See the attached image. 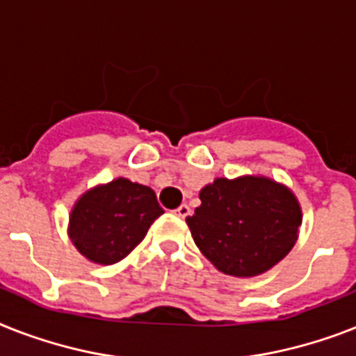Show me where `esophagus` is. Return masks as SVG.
I'll list each match as a JSON object with an SVG mask.
<instances>
[{"label": "esophagus", "instance_id": "1", "mask_svg": "<svg viewBox=\"0 0 356 356\" xmlns=\"http://www.w3.org/2000/svg\"><path fill=\"white\" fill-rule=\"evenodd\" d=\"M173 212H175V216H177V218H186L188 213H190V207H188V204H181V207L175 208Z\"/></svg>", "mask_w": 356, "mask_h": 356}]
</instances>
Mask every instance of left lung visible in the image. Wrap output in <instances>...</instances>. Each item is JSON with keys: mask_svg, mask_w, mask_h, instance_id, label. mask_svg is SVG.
Listing matches in <instances>:
<instances>
[{"mask_svg": "<svg viewBox=\"0 0 356 356\" xmlns=\"http://www.w3.org/2000/svg\"><path fill=\"white\" fill-rule=\"evenodd\" d=\"M186 225L219 273L254 278L282 261L298 239L302 207L285 184L265 175L218 177L199 192Z\"/></svg>", "mask_w": 356, "mask_h": 356, "instance_id": "8db88e82", "label": "left lung"}]
</instances>
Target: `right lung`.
I'll list each match as a JSON object with an SVG mask.
<instances>
[{
    "label": "right lung",
    "instance_id": "1",
    "mask_svg": "<svg viewBox=\"0 0 356 356\" xmlns=\"http://www.w3.org/2000/svg\"><path fill=\"white\" fill-rule=\"evenodd\" d=\"M164 213L149 186L117 177L89 188L71 208L67 236L78 252L97 265L124 259Z\"/></svg>",
    "mask_w": 356,
    "mask_h": 356
}]
</instances>
